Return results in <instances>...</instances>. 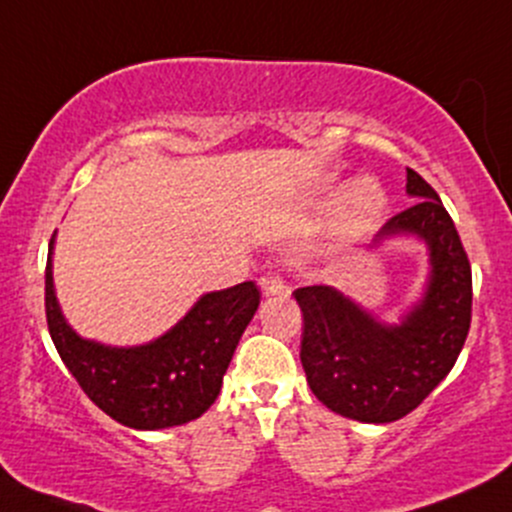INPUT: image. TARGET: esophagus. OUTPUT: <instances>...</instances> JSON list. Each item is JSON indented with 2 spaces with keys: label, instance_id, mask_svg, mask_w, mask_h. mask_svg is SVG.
Returning a JSON list of instances; mask_svg holds the SVG:
<instances>
[{
  "label": "esophagus",
  "instance_id": "esophagus-1",
  "mask_svg": "<svg viewBox=\"0 0 512 512\" xmlns=\"http://www.w3.org/2000/svg\"><path fill=\"white\" fill-rule=\"evenodd\" d=\"M260 284H262V291H265L267 296H277L286 291V282H284L282 272H277V269H269V272L262 274Z\"/></svg>",
  "mask_w": 512,
  "mask_h": 512
}]
</instances>
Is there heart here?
<instances>
[{"label": "heart", "mask_w": 512, "mask_h": 512, "mask_svg": "<svg viewBox=\"0 0 512 512\" xmlns=\"http://www.w3.org/2000/svg\"><path fill=\"white\" fill-rule=\"evenodd\" d=\"M386 204L384 189L374 179H355L335 204V221L345 233H364L376 223Z\"/></svg>", "instance_id": "b5f03b06"}]
</instances>
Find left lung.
<instances>
[{"label":"left lung","instance_id":"obj_1","mask_svg":"<svg viewBox=\"0 0 512 512\" xmlns=\"http://www.w3.org/2000/svg\"><path fill=\"white\" fill-rule=\"evenodd\" d=\"M408 209L381 235L415 233L430 247L428 294L401 325H379L330 286L294 291L303 313L301 364L323 406L362 423L403 418L449 374L471 325V265L435 189L408 167Z\"/></svg>","mask_w":512,"mask_h":512}]
</instances>
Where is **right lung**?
I'll list each match as a JSON object with an SVG mask.
<instances>
[{"instance_id":"right-lung-1","label":"right lung","mask_w":512,"mask_h":512,"mask_svg":"<svg viewBox=\"0 0 512 512\" xmlns=\"http://www.w3.org/2000/svg\"><path fill=\"white\" fill-rule=\"evenodd\" d=\"M53 238L46 265L48 330L89 401L116 423L136 430L172 428L209 411L240 335L260 306L255 282L201 296L170 333L150 345L104 347L82 340L60 313L50 269Z\"/></svg>"}]
</instances>
